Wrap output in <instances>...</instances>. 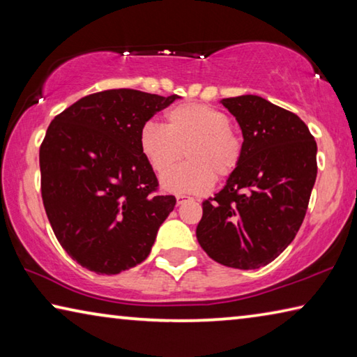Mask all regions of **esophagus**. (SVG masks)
<instances>
[{"label": "esophagus", "mask_w": 357, "mask_h": 357, "mask_svg": "<svg viewBox=\"0 0 357 357\" xmlns=\"http://www.w3.org/2000/svg\"><path fill=\"white\" fill-rule=\"evenodd\" d=\"M189 200H192V198H190L189 195H183V193H179V195H176L178 204H183L184 202H189Z\"/></svg>", "instance_id": "1"}]
</instances>
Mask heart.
<instances>
[{
  "label": "heart",
  "instance_id": "heart-1",
  "mask_svg": "<svg viewBox=\"0 0 357 357\" xmlns=\"http://www.w3.org/2000/svg\"><path fill=\"white\" fill-rule=\"evenodd\" d=\"M167 124L146 123L138 138L151 170L164 174L186 148L188 162L160 179L172 193H204L215 178L231 174L241 160V142L225 113L206 104H181L165 114Z\"/></svg>",
  "mask_w": 357,
  "mask_h": 357
}]
</instances>
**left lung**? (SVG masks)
Returning <instances> with one entry per match:
<instances>
[{
    "label": "left lung",
    "mask_w": 357,
    "mask_h": 357,
    "mask_svg": "<svg viewBox=\"0 0 357 357\" xmlns=\"http://www.w3.org/2000/svg\"><path fill=\"white\" fill-rule=\"evenodd\" d=\"M220 104L238 121L243 151L223 189L203 202L197 239L217 263L258 269L299 231L317 179V142L298 114L259 96Z\"/></svg>",
    "instance_id": "obj_1"
}]
</instances>
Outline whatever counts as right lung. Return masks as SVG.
I'll use <instances>...</instances> for the list:
<instances>
[{"label": "right lung", "mask_w": 357, "mask_h": 357, "mask_svg": "<svg viewBox=\"0 0 357 357\" xmlns=\"http://www.w3.org/2000/svg\"><path fill=\"white\" fill-rule=\"evenodd\" d=\"M179 96L137 89L89 94L48 126L39 151L42 200L68 255L96 274H119L149 255L176 198L155 195L140 132Z\"/></svg>", "instance_id": "obj_1"}]
</instances>
